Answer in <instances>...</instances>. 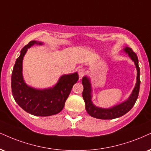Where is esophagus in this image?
Wrapping results in <instances>:
<instances>
[{
	"mask_svg": "<svg viewBox=\"0 0 151 151\" xmlns=\"http://www.w3.org/2000/svg\"><path fill=\"white\" fill-rule=\"evenodd\" d=\"M85 73H86V72H85V70L84 68H81V69H80L78 70V74H79V76L81 78L83 77L85 75Z\"/></svg>",
	"mask_w": 151,
	"mask_h": 151,
	"instance_id": "esophagus-1",
	"label": "esophagus"
}]
</instances>
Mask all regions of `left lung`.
Segmentation results:
<instances>
[{"label": "left lung", "mask_w": 151, "mask_h": 151, "mask_svg": "<svg viewBox=\"0 0 151 151\" xmlns=\"http://www.w3.org/2000/svg\"><path fill=\"white\" fill-rule=\"evenodd\" d=\"M126 52L131 59L134 61L137 69V81L136 83L135 87L134 89L131 96L126 101L123 102L121 104L111 108V109H101V108L96 107L93 105L92 101H91V85L90 81L87 77H84L82 80V83L83 85V97L85 103V109L87 112L90 116L93 118L98 119H103V120H109V119H114L119 118L126 114L127 112L132 109L137 98L139 96V87H140V68L139 66V60L137 54L133 51L132 49L130 47H126L124 50Z\"/></svg>", "instance_id": "8db88e82"}]
</instances>
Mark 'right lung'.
<instances>
[{"label":"right lung","instance_id":"add662e5","mask_svg":"<svg viewBox=\"0 0 151 151\" xmlns=\"http://www.w3.org/2000/svg\"><path fill=\"white\" fill-rule=\"evenodd\" d=\"M42 42L32 40L21 50L13 68L11 87L13 97L18 105L27 113L36 116H50L59 113L64 106L72 87L78 81L77 73L61 76L53 88L39 90L27 86L22 77V60L27 49Z\"/></svg>","mask_w":151,"mask_h":151}]
</instances>
